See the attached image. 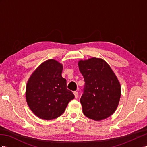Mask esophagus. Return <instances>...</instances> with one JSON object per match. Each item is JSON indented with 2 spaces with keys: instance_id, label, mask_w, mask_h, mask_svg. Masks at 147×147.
<instances>
[{
  "instance_id": "34e87169",
  "label": "esophagus",
  "mask_w": 147,
  "mask_h": 147,
  "mask_svg": "<svg viewBox=\"0 0 147 147\" xmlns=\"http://www.w3.org/2000/svg\"><path fill=\"white\" fill-rule=\"evenodd\" d=\"M74 96H75V98H78V92L77 91H74Z\"/></svg>"
}]
</instances>
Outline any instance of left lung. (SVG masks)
Masks as SVG:
<instances>
[{
  "label": "left lung",
  "instance_id": "1",
  "mask_svg": "<svg viewBox=\"0 0 147 147\" xmlns=\"http://www.w3.org/2000/svg\"><path fill=\"white\" fill-rule=\"evenodd\" d=\"M85 84L81 97L82 112L96 121L114 114L121 96V86L110 66L104 59L91 58L78 62Z\"/></svg>",
  "mask_w": 147,
  "mask_h": 147
}]
</instances>
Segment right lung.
I'll return each instance as SVG.
<instances>
[{"label":"right lung","instance_id":"1","mask_svg":"<svg viewBox=\"0 0 147 147\" xmlns=\"http://www.w3.org/2000/svg\"><path fill=\"white\" fill-rule=\"evenodd\" d=\"M62 71V64L53 59H48L37 67L27 82V104L40 119L48 120L58 117L74 98L73 93L66 88Z\"/></svg>","mask_w":147,"mask_h":147}]
</instances>
